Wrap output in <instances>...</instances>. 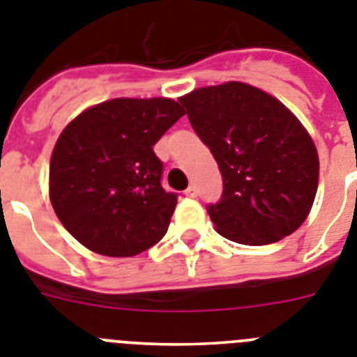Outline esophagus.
Wrapping results in <instances>:
<instances>
[{"label": "esophagus", "mask_w": 357, "mask_h": 357, "mask_svg": "<svg viewBox=\"0 0 357 357\" xmlns=\"http://www.w3.org/2000/svg\"><path fill=\"white\" fill-rule=\"evenodd\" d=\"M184 195L189 198H195L197 197V188H195V185H189V188L184 191Z\"/></svg>", "instance_id": "obj_1"}]
</instances>
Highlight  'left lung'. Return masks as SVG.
<instances>
[{"label": "left lung", "instance_id": "1", "mask_svg": "<svg viewBox=\"0 0 357 357\" xmlns=\"http://www.w3.org/2000/svg\"><path fill=\"white\" fill-rule=\"evenodd\" d=\"M181 103L222 173V198L207 206L218 232L250 247L295 232L313 206L320 162L291 110L243 82L202 87Z\"/></svg>", "mask_w": 357, "mask_h": 357}]
</instances>
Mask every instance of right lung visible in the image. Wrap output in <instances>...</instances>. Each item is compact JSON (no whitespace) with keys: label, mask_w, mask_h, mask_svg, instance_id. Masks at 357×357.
Segmentation results:
<instances>
[{"label":"right lung","mask_w":357,"mask_h":357,"mask_svg":"<svg viewBox=\"0 0 357 357\" xmlns=\"http://www.w3.org/2000/svg\"><path fill=\"white\" fill-rule=\"evenodd\" d=\"M185 110L169 98H116L62 130L50 162V200L84 247L130 257L164 238L176 195L160 185L153 144Z\"/></svg>","instance_id":"right-lung-1"}]
</instances>
